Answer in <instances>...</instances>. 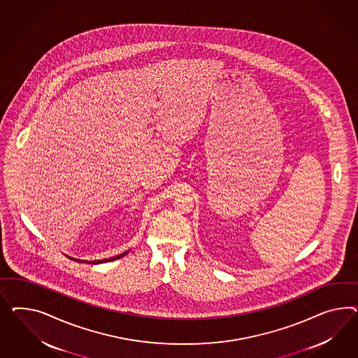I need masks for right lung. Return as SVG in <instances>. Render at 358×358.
<instances>
[{"label": "right lung", "mask_w": 358, "mask_h": 358, "mask_svg": "<svg viewBox=\"0 0 358 358\" xmlns=\"http://www.w3.org/2000/svg\"><path fill=\"white\" fill-rule=\"evenodd\" d=\"M126 254H127V252H122V254H120V255H117V257H113V258H109V259H101V261H80V259H76V258H71V259L77 262H86V263H91V264H99V263H104V262H112L115 261V259H120L121 257H124Z\"/></svg>", "instance_id": "obj_1"}]
</instances>
